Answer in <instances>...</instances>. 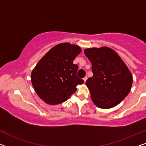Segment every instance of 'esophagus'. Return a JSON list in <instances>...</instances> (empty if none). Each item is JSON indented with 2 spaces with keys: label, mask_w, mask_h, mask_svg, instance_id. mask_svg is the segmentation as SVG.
<instances>
[{
  "label": "esophagus",
  "mask_w": 146,
  "mask_h": 146,
  "mask_svg": "<svg viewBox=\"0 0 146 146\" xmlns=\"http://www.w3.org/2000/svg\"><path fill=\"white\" fill-rule=\"evenodd\" d=\"M83 80L84 81V82L86 81V80H87V77H86V76H85L84 78H83Z\"/></svg>",
  "instance_id": "esophagus-1"
}]
</instances>
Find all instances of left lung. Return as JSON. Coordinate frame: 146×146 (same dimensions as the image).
Returning a JSON list of instances; mask_svg holds the SVG:
<instances>
[{"label":"left lung","mask_w":146,"mask_h":146,"mask_svg":"<svg viewBox=\"0 0 146 146\" xmlns=\"http://www.w3.org/2000/svg\"><path fill=\"white\" fill-rule=\"evenodd\" d=\"M84 54L92 63L93 76L86 82L92 101L109 109L119 104L131 90L133 77L116 52L107 46L88 48Z\"/></svg>","instance_id":"1"}]
</instances>
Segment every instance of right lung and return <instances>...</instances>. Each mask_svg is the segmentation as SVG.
Returning a JSON list of instances; mask_svg holds the SVG:
<instances>
[{
  "mask_svg": "<svg viewBox=\"0 0 146 146\" xmlns=\"http://www.w3.org/2000/svg\"><path fill=\"white\" fill-rule=\"evenodd\" d=\"M82 52L78 45L60 43L40 60L31 73V82L37 95L45 103L57 105L66 101L84 82L77 76L75 58Z\"/></svg>",
  "mask_w": 146,
  "mask_h": 146,
  "instance_id": "1",
  "label": "right lung"
}]
</instances>
